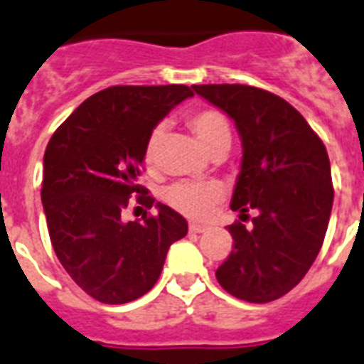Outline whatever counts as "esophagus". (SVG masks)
Listing matches in <instances>:
<instances>
[{
	"label": "esophagus",
	"instance_id": "1",
	"mask_svg": "<svg viewBox=\"0 0 364 364\" xmlns=\"http://www.w3.org/2000/svg\"><path fill=\"white\" fill-rule=\"evenodd\" d=\"M208 230V226H203V224H196V223H192L188 224V232L191 233H202Z\"/></svg>",
	"mask_w": 364,
	"mask_h": 364
}]
</instances>
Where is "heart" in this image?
<instances>
[{"instance_id":"b5f03b06","label":"heart","mask_w":364,"mask_h":364,"mask_svg":"<svg viewBox=\"0 0 364 364\" xmlns=\"http://www.w3.org/2000/svg\"><path fill=\"white\" fill-rule=\"evenodd\" d=\"M188 125L209 155L218 147L230 146L232 141V129H230L226 115L220 110L200 108L192 112L188 117ZM162 131H164L162 125H156L147 136L146 147H144V161L147 168H155ZM220 198H223V188L217 183H177L166 192V202L176 211L183 213L188 218H198V220L209 217V213L220 202Z\"/></svg>"}]
</instances>
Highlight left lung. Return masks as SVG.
<instances>
[{"label":"left lung","instance_id":"obj_1","mask_svg":"<svg viewBox=\"0 0 364 364\" xmlns=\"http://www.w3.org/2000/svg\"><path fill=\"white\" fill-rule=\"evenodd\" d=\"M235 121L243 164L232 209L254 228L228 226L233 250L217 269L218 284L237 299L269 303L299 284L320 252L333 179L327 149L294 106L271 91L243 84L192 85Z\"/></svg>","mask_w":364,"mask_h":364}]
</instances>
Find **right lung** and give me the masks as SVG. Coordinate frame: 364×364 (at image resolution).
Masks as SVG:
<instances>
[{
    "label": "right lung",
    "mask_w": 364,
    "mask_h": 364,
    "mask_svg": "<svg viewBox=\"0 0 364 364\" xmlns=\"http://www.w3.org/2000/svg\"><path fill=\"white\" fill-rule=\"evenodd\" d=\"M187 85H112L84 100L52 134L44 151V215L55 256L85 294L123 305L161 277L170 245L187 220L156 203L159 215L125 223L132 202L151 209L138 185L144 147L159 121L187 97Z\"/></svg>",
    "instance_id": "add662e5"
}]
</instances>
